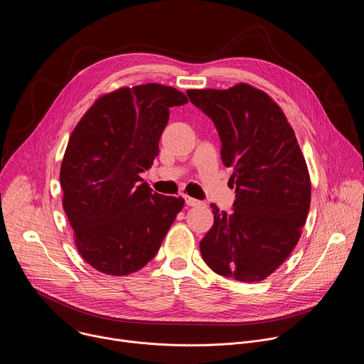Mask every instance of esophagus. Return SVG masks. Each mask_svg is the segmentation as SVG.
<instances>
[{"label":"esophagus","mask_w":364,"mask_h":364,"mask_svg":"<svg viewBox=\"0 0 364 364\" xmlns=\"http://www.w3.org/2000/svg\"><path fill=\"white\" fill-rule=\"evenodd\" d=\"M186 203H187V205H190V207H194V205H203V204H204L203 201L196 200V198H193V197H190V196H186Z\"/></svg>","instance_id":"obj_1"}]
</instances>
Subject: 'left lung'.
<instances>
[{"mask_svg": "<svg viewBox=\"0 0 364 364\" xmlns=\"http://www.w3.org/2000/svg\"><path fill=\"white\" fill-rule=\"evenodd\" d=\"M187 95L215 122L236 184L230 215L210 205L215 223L200 242L201 256L222 277L264 281L296 246L309 210L311 180L295 132L278 103L247 83Z\"/></svg>", "mask_w": 364, "mask_h": 364, "instance_id": "left-lung-1", "label": "left lung"}]
</instances>
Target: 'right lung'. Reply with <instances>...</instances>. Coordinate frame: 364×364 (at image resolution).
Instances as JSON below:
<instances>
[{"label":"right lung","instance_id":"add662e5","mask_svg":"<svg viewBox=\"0 0 364 364\" xmlns=\"http://www.w3.org/2000/svg\"><path fill=\"white\" fill-rule=\"evenodd\" d=\"M187 96L160 83L99 96L75 127L60 167L63 209L79 255L96 271L122 277L157 255L184 205L152 193L141 173L157 157L171 107Z\"/></svg>","mask_w":364,"mask_h":364}]
</instances>
